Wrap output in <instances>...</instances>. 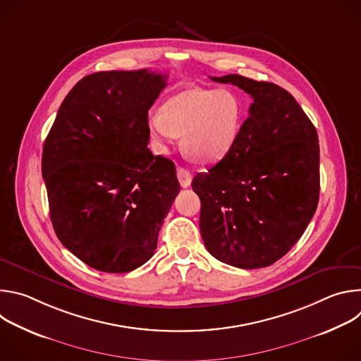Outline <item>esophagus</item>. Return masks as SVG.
Wrapping results in <instances>:
<instances>
[{"label":"esophagus","mask_w":361,"mask_h":361,"mask_svg":"<svg viewBox=\"0 0 361 361\" xmlns=\"http://www.w3.org/2000/svg\"><path fill=\"white\" fill-rule=\"evenodd\" d=\"M177 178H178V181H180V184H181L183 188L190 187L191 180H192L191 173H190L187 169H184V167H178V169H177Z\"/></svg>","instance_id":"34e87169"}]
</instances>
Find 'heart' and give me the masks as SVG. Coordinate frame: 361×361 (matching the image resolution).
I'll return each instance as SVG.
<instances>
[{"label":"heart","instance_id":"obj_1","mask_svg":"<svg viewBox=\"0 0 361 361\" xmlns=\"http://www.w3.org/2000/svg\"><path fill=\"white\" fill-rule=\"evenodd\" d=\"M243 107L230 90L188 87L148 116L151 137L161 148L183 135L184 151L204 164L224 159L237 141Z\"/></svg>","mask_w":361,"mask_h":361}]
</instances>
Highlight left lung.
<instances>
[{
  "label": "left lung",
  "instance_id": "1",
  "mask_svg": "<svg viewBox=\"0 0 361 361\" xmlns=\"http://www.w3.org/2000/svg\"><path fill=\"white\" fill-rule=\"evenodd\" d=\"M251 95L252 104L224 159L192 178L200 231L217 260L238 269L271 266L312 221L320 194L317 131L294 97L238 74L212 77Z\"/></svg>",
  "mask_w": 361,
  "mask_h": 361
}]
</instances>
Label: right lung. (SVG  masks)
<instances>
[{
	"label": "right lung",
	"mask_w": 361,
	"mask_h": 361,
	"mask_svg": "<svg viewBox=\"0 0 361 361\" xmlns=\"http://www.w3.org/2000/svg\"><path fill=\"white\" fill-rule=\"evenodd\" d=\"M167 75L101 71L64 98L41 170L59 240L87 266L128 273L148 262L180 191L176 166L152 156L148 110Z\"/></svg>",
	"instance_id": "add662e5"
}]
</instances>
